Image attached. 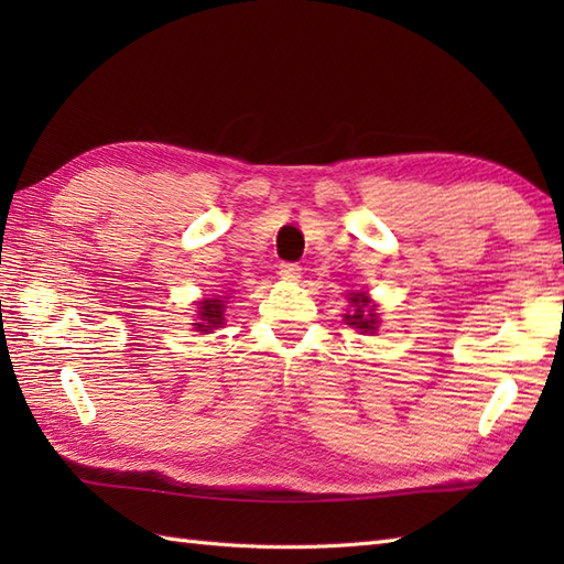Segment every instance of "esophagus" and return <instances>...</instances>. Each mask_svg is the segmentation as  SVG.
<instances>
[{"label": "esophagus", "instance_id": "esophagus-1", "mask_svg": "<svg viewBox=\"0 0 564 564\" xmlns=\"http://www.w3.org/2000/svg\"><path fill=\"white\" fill-rule=\"evenodd\" d=\"M279 275L285 281H297V279H301V267H297V263L285 261L279 267Z\"/></svg>", "mask_w": 564, "mask_h": 564}]
</instances>
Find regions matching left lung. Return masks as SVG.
Listing matches in <instances>:
<instances>
[{"instance_id":"1","label":"left lung","mask_w":564,"mask_h":564,"mask_svg":"<svg viewBox=\"0 0 564 564\" xmlns=\"http://www.w3.org/2000/svg\"><path fill=\"white\" fill-rule=\"evenodd\" d=\"M349 303L354 307L351 315H344L346 325H351L361 332H370L373 334L378 329V313H376V305L370 303V297L366 293H351Z\"/></svg>"}]
</instances>
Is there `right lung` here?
Masks as SVG:
<instances>
[{
	"label": "right lung",
	"mask_w": 564,
	"mask_h": 564,
	"mask_svg": "<svg viewBox=\"0 0 564 564\" xmlns=\"http://www.w3.org/2000/svg\"><path fill=\"white\" fill-rule=\"evenodd\" d=\"M225 303L227 301H220V297H206V301L198 303V322H191V325L196 327V332H203V334H210V329L220 327L225 317Z\"/></svg>",
	"instance_id": "1"
}]
</instances>
